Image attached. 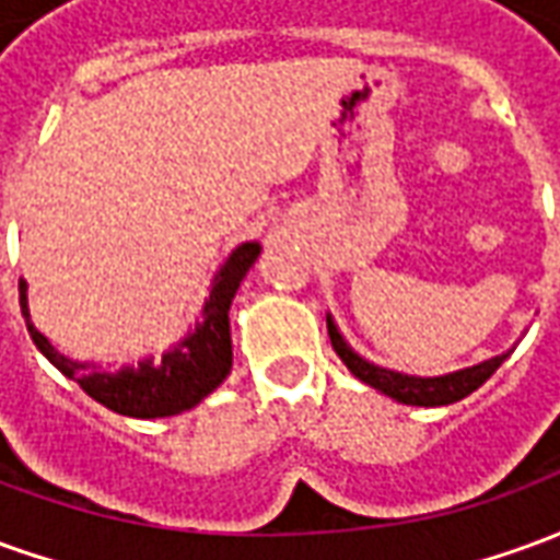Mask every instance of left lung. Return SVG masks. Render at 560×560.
<instances>
[{
	"mask_svg": "<svg viewBox=\"0 0 560 560\" xmlns=\"http://www.w3.org/2000/svg\"><path fill=\"white\" fill-rule=\"evenodd\" d=\"M327 329L329 341H332V351L339 353L341 363L351 369L353 377H360L363 384L375 387L377 393H384L389 399L401 401V405H420V408H441V405H453V401L465 399L474 389L482 387V384L494 375V369L510 357V351L498 353L492 360H482V363L458 369V372H450V375H405V372H393V369L369 363L365 357H360V353L353 351L351 345L345 341V336H341L339 327H336L332 315H327Z\"/></svg>",
	"mask_w": 560,
	"mask_h": 560,
	"instance_id": "8db88e82",
	"label": "left lung"
}]
</instances>
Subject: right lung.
Listing matches in <instances>:
<instances>
[{
	"label": "right lung",
	"mask_w": 560,
	"mask_h": 560,
	"mask_svg": "<svg viewBox=\"0 0 560 560\" xmlns=\"http://www.w3.org/2000/svg\"><path fill=\"white\" fill-rule=\"evenodd\" d=\"M257 255H260V243L236 245L219 267V272L212 276L207 303H203V312L195 320V327L188 329L171 351L161 353L159 360L143 357L138 363L122 365V369H107V365L90 363V360H71L62 351H56L50 339L32 324L26 281H20V308H23L35 348L62 375L80 384V389L98 405L122 413V417H138V420L173 417V413L191 411L231 375L233 345L228 312H231L233 296L240 291L245 272L255 267Z\"/></svg>",
	"instance_id": "obj_1"
}]
</instances>
